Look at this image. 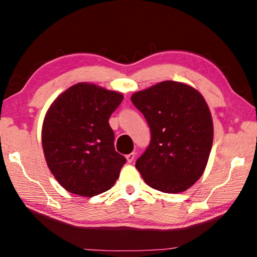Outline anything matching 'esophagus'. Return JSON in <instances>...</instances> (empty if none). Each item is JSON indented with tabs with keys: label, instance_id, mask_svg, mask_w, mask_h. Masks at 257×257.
<instances>
[{
	"label": "esophagus",
	"instance_id": "1",
	"mask_svg": "<svg viewBox=\"0 0 257 257\" xmlns=\"http://www.w3.org/2000/svg\"><path fill=\"white\" fill-rule=\"evenodd\" d=\"M135 156H136V153H130L127 156H125V159H127L128 163H132L133 162L134 159H135Z\"/></svg>",
	"mask_w": 257,
	"mask_h": 257
}]
</instances>
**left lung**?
<instances>
[{"mask_svg":"<svg viewBox=\"0 0 257 257\" xmlns=\"http://www.w3.org/2000/svg\"><path fill=\"white\" fill-rule=\"evenodd\" d=\"M132 102L151 129V142L136 161L147 185L177 194L203 175L211 153L213 122L202 94L182 82L162 81L135 93Z\"/></svg>","mask_w":257,"mask_h":257,"instance_id":"8db88e82","label":"left lung"}]
</instances>
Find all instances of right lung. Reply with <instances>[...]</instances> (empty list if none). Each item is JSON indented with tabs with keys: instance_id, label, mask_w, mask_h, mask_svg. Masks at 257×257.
I'll return each mask as SVG.
<instances>
[{
	"instance_id": "obj_1",
	"label": "right lung",
	"mask_w": 257,
	"mask_h": 257,
	"mask_svg": "<svg viewBox=\"0 0 257 257\" xmlns=\"http://www.w3.org/2000/svg\"><path fill=\"white\" fill-rule=\"evenodd\" d=\"M122 99L121 93L79 82L52 103L42 145L49 169L64 189L93 197L115 184L127 160L114 149L108 118Z\"/></svg>"
}]
</instances>
